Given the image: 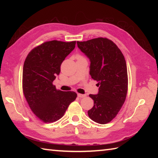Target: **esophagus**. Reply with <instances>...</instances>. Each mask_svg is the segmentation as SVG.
Listing matches in <instances>:
<instances>
[{
	"label": "esophagus",
	"instance_id": "obj_1",
	"mask_svg": "<svg viewBox=\"0 0 158 158\" xmlns=\"http://www.w3.org/2000/svg\"><path fill=\"white\" fill-rule=\"evenodd\" d=\"M77 96H78L79 98H84V97L86 96L85 94H78Z\"/></svg>",
	"mask_w": 158,
	"mask_h": 158
}]
</instances>
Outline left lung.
Segmentation results:
<instances>
[{"mask_svg":"<svg viewBox=\"0 0 158 158\" xmlns=\"http://www.w3.org/2000/svg\"><path fill=\"white\" fill-rule=\"evenodd\" d=\"M79 49L90 62L89 75L98 82L97 94H89L94 106L89 118L100 124L115 118L125 102L127 91L126 62L120 49L106 38L77 42Z\"/></svg>","mask_w":158,"mask_h":158,"instance_id":"left-lung-1","label":"left lung"}]
</instances>
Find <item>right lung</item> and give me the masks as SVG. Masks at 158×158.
<instances>
[{
  "label": "right lung",
  "instance_id": "1",
  "mask_svg": "<svg viewBox=\"0 0 158 158\" xmlns=\"http://www.w3.org/2000/svg\"><path fill=\"white\" fill-rule=\"evenodd\" d=\"M76 41H52L33 49L23 67V92L30 108L39 119L52 123L64 115L77 98L75 92L57 90L52 84L60 66L75 48Z\"/></svg>",
  "mask_w": 158,
  "mask_h": 158
}]
</instances>
